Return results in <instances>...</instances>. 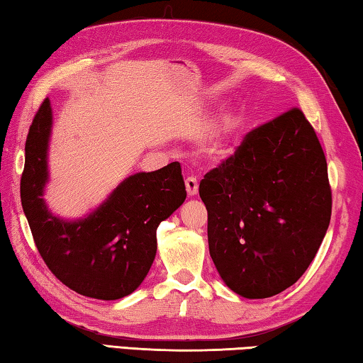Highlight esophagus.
<instances>
[{
  "label": "esophagus",
  "mask_w": 363,
  "mask_h": 363,
  "mask_svg": "<svg viewBox=\"0 0 363 363\" xmlns=\"http://www.w3.org/2000/svg\"><path fill=\"white\" fill-rule=\"evenodd\" d=\"M186 190L189 196H195L199 194V181H196V177L194 176L186 177Z\"/></svg>",
  "instance_id": "1"
}]
</instances>
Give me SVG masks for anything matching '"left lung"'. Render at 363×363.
<instances>
[{"instance_id":"left-lung-1","label":"left lung","mask_w":363,"mask_h":363,"mask_svg":"<svg viewBox=\"0 0 363 363\" xmlns=\"http://www.w3.org/2000/svg\"><path fill=\"white\" fill-rule=\"evenodd\" d=\"M209 254L223 282L246 298L295 284L330 223L327 160L298 108L259 125L204 174Z\"/></svg>"}]
</instances>
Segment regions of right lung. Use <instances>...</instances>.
I'll use <instances>...</instances> for the list:
<instances>
[{
    "label": "right lung",
    "mask_w": 363,
    "mask_h": 363,
    "mask_svg": "<svg viewBox=\"0 0 363 363\" xmlns=\"http://www.w3.org/2000/svg\"><path fill=\"white\" fill-rule=\"evenodd\" d=\"M52 111L48 98L25 143L21 200L33 240L57 279L85 296L117 300L136 291L157 252V227L186 200L181 164L125 179L95 213L77 222L52 216L43 200L48 182Z\"/></svg>",
    "instance_id": "obj_1"
}]
</instances>
